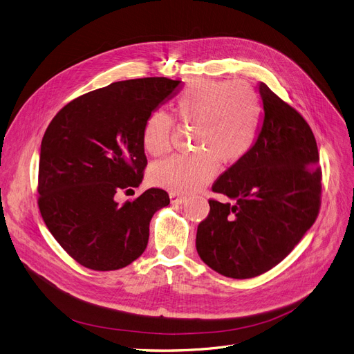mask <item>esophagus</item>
<instances>
[{"mask_svg":"<svg viewBox=\"0 0 354 354\" xmlns=\"http://www.w3.org/2000/svg\"><path fill=\"white\" fill-rule=\"evenodd\" d=\"M170 200H171V203L173 204H183L185 200H187V197H184V196H180V194H170Z\"/></svg>","mask_w":354,"mask_h":354,"instance_id":"esophagus-1","label":"esophagus"}]
</instances>
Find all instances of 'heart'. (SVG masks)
<instances>
[{"label": "heart", "instance_id": "heart-1", "mask_svg": "<svg viewBox=\"0 0 354 354\" xmlns=\"http://www.w3.org/2000/svg\"><path fill=\"white\" fill-rule=\"evenodd\" d=\"M174 114L192 130L190 154L174 156L153 165L150 181L177 194H193L212 181L217 162L241 161L259 137L263 106L259 93L244 81L198 80L177 95ZM174 120L154 110L142 126V145L158 157L171 149Z\"/></svg>", "mask_w": 354, "mask_h": 354}]
</instances>
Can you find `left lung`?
I'll return each mask as SVG.
<instances>
[{
  "instance_id": "obj_1",
  "label": "left lung",
  "mask_w": 354,
  "mask_h": 354,
  "mask_svg": "<svg viewBox=\"0 0 354 354\" xmlns=\"http://www.w3.org/2000/svg\"><path fill=\"white\" fill-rule=\"evenodd\" d=\"M264 120L250 150L212 190L197 228L201 260L232 279H252L277 266L315 224L322 204V169L313 131L303 115L260 82Z\"/></svg>"
}]
</instances>
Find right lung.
Instances as JSON below:
<instances>
[{"label": "right lung", "instance_id": "obj_1", "mask_svg": "<svg viewBox=\"0 0 354 354\" xmlns=\"http://www.w3.org/2000/svg\"><path fill=\"white\" fill-rule=\"evenodd\" d=\"M178 80L118 81L62 107L41 141L38 209L50 233L77 263L97 272L129 266L147 247L153 214L170 204L149 189L118 204L114 196L138 187L147 167L142 126Z\"/></svg>", "mask_w": 354, "mask_h": 354}]
</instances>
